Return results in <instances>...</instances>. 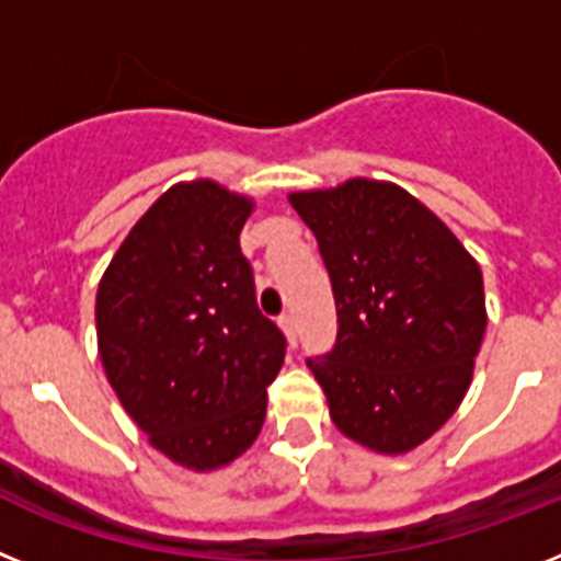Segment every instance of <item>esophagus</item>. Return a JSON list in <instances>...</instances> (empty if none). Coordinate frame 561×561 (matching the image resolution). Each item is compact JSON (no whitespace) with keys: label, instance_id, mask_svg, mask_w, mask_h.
Wrapping results in <instances>:
<instances>
[{"label":"esophagus","instance_id":"esophagus-1","mask_svg":"<svg viewBox=\"0 0 561 561\" xmlns=\"http://www.w3.org/2000/svg\"><path fill=\"white\" fill-rule=\"evenodd\" d=\"M279 324H282V331H285V336H288L290 345H296V342H299V328H296L294 313H282Z\"/></svg>","mask_w":561,"mask_h":561}]
</instances>
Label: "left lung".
Returning <instances> with one entry per match:
<instances>
[{
	"mask_svg": "<svg viewBox=\"0 0 561 561\" xmlns=\"http://www.w3.org/2000/svg\"><path fill=\"white\" fill-rule=\"evenodd\" d=\"M336 299V345L308 359L333 425L376 454H408L462 402L482 345L477 259L390 182L290 193Z\"/></svg>",
	"mask_w": 561,
	"mask_h": 561,
	"instance_id": "left-lung-1",
	"label": "left lung"
}]
</instances>
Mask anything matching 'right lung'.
<instances>
[{
  "instance_id": "right-lung-1",
  "label": "right lung",
  "mask_w": 561,
  "mask_h": 561,
  "mask_svg": "<svg viewBox=\"0 0 561 561\" xmlns=\"http://www.w3.org/2000/svg\"><path fill=\"white\" fill-rule=\"evenodd\" d=\"M248 196L210 179L162 193L96 290V339L122 408L176 465L216 470L251 448L285 333L256 305L239 233Z\"/></svg>"
}]
</instances>
